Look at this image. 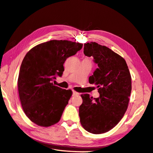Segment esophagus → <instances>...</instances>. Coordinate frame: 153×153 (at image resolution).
Wrapping results in <instances>:
<instances>
[{"label": "esophagus", "mask_w": 153, "mask_h": 153, "mask_svg": "<svg viewBox=\"0 0 153 153\" xmlns=\"http://www.w3.org/2000/svg\"><path fill=\"white\" fill-rule=\"evenodd\" d=\"M78 94H79V93L76 92V91H73V96H77V95H78Z\"/></svg>", "instance_id": "esophagus-1"}]
</instances>
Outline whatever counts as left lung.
I'll list each match as a JSON object with an SVG mask.
<instances>
[{
	"instance_id": "left-lung-1",
	"label": "left lung",
	"mask_w": 153,
	"mask_h": 153,
	"mask_svg": "<svg viewBox=\"0 0 153 153\" xmlns=\"http://www.w3.org/2000/svg\"><path fill=\"white\" fill-rule=\"evenodd\" d=\"M84 53L93 57L98 66L89 82L97 85L100 96L93 99L88 94L81 95L80 123L88 132L102 134L112 129L126 112L132 90L131 76L124 58L107 47L96 42L85 43Z\"/></svg>"
}]
</instances>
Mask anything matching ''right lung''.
I'll return each instance as SVG.
<instances>
[{
    "label": "right lung",
    "instance_id": "obj_1",
    "mask_svg": "<svg viewBox=\"0 0 153 153\" xmlns=\"http://www.w3.org/2000/svg\"><path fill=\"white\" fill-rule=\"evenodd\" d=\"M83 44L66 40H51L34 47L22 62L18 90L24 112L33 123L48 127L59 121L72 95L53 84L64 71L63 63L76 54Z\"/></svg>",
    "mask_w": 153,
    "mask_h": 153
}]
</instances>
